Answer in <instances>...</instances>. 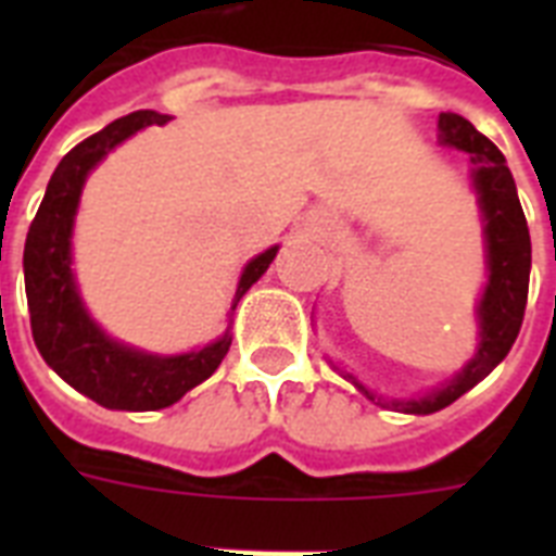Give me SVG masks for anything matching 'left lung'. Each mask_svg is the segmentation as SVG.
I'll return each instance as SVG.
<instances>
[{
  "label": "left lung",
  "mask_w": 556,
  "mask_h": 556,
  "mask_svg": "<svg viewBox=\"0 0 556 556\" xmlns=\"http://www.w3.org/2000/svg\"><path fill=\"white\" fill-rule=\"evenodd\" d=\"M439 141L444 147H456L467 152L473 161V190L479 195V210L484 222V256H488V286L482 291V300L476 305L479 317V349L467 361L462 371L441 389L413 401H387L361 383L357 378L346 375L369 401H378L380 406H392L409 415H430L450 406L456 397L488 378L496 366L505 361V355L514 346L522 317H526L528 303V277H531V236H528V222L519 204L517 185L510 176L505 155L496 150V143L488 141L470 121L453 112L439 115Z\"/></svg>",
  "instance_id": "left-lung-1"
}]
</instances>
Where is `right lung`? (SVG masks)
I'll use <instances>...</instances> for the list:
<instances>
[{"instance_id":"obj_1","label":"right lung","mask_w":556,"mask_h":556,"mask_svg":"<svg viewBox=\"0 0 556 556\" xmlns=\"http://www.w3.org/2000/svg\"><path fill=\"white\" fill-rule=\"evenodd\" d=\"M167 121V115L141 109L132 115L117 117L106 129L77 143L56 164L46 199L39 204L25 239V256H22L25 294H28L30 334L39 355L68 387L106 409L147 413V409H164L176 404L218 369L230 349V331H225L216 343L187 355H147L124 346L103 334L98 323L91 320L74 282L72 227L86 178L129 135L143 126H164ZM277 251L279 248H268L244 265L236 286L233 308L244 291L268 270Z\"/></svg>"}]
</instances>
